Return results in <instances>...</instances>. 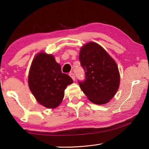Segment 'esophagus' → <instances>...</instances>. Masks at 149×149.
Listing matches in <instances>:
<instances>
[{"mask_svg": "<svg viewBox=\"0 0 149 149\" xmlns=\"http://www.w3.org/2000/svg\"><path fill=\"white\" fill-rule=\"evenodd\" d=\"M70 76L72 78V79L74 80V81H75V75L73 74V73H70Z\"/></svg>", "mask_w": 149, "mask_h": 149, "instance_id": "esophagus-1", "label": "esophagus"}]
</instances>
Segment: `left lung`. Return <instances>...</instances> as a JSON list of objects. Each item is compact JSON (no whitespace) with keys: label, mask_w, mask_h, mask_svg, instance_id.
<instances>
[{"label":"left lung","mask_w":149,"mask_h":149,"mask_svg":"<svg viewBox=\"0 0 149 149\" xmlns=\"http://www.w3.org/2000/svg\"><path fill=\"white\" fill-rule=\"evenodd\" d=\"M79 59L85 79L79 82L82 91L95 104H104L114 97L120 75L115 60L99 44L89 42L81 48Z\"/></svg>","instance_id":"obj_1"}]
</instances>
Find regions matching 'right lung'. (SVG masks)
I'll list each match as a JSON object with an SVG mask.
<instances>
[{"instance_id": "add662e5", "label": "right lung", "mask_w": 149, "mask_h": 149, "mask_svg": "<svg viewBox=\"0 0 149 149\" xmlns=\"http://www.w3.org/2000/svg\"><path fill=\"white\" fill-rule=\"evenodd\" d=\"M73 80L63 74L61 66L52 54L40 52L34 57L28 75V85L37 101L47 108L58 107L64 90Z\"/></svg>"}]
</instances>
